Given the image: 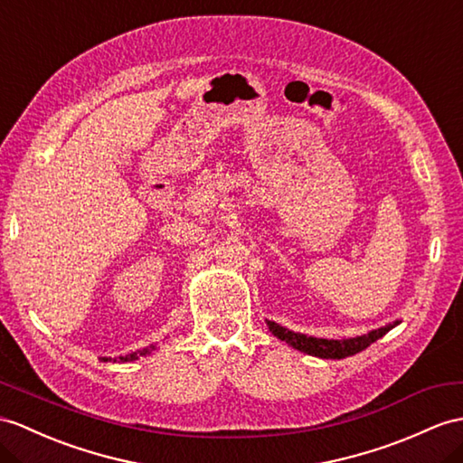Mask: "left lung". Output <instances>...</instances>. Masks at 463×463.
I'll use <instances>...</instances> for the list:
<instances>
[{
  "mask_svg": "<svg viewBox=\"0 0 463 463\" xmlns=\"http://www.w3.org/2000/svg\"><path fill=\"white\" fill-rule=\"evenodd\" d=\"M399 324H401L399 320H394L391 324L381 326V328L371 330L362 335L345 337V340H326V337H314V335H307L300 332H292L288 328H283V326L273 322V320H267L269 330L273 332V335H277L280 342H287L290 347L298 349V352H304L308 355H317L322 359H344V357L364 352L365 347L377 342L379 337L385 335L389 330H392L394 326H399Z\"/></svg>",
  "mask_w": 463,
  "mask_h": 463,
  "instance_id": "1",
  "label": "left lung"
}]
</instances>
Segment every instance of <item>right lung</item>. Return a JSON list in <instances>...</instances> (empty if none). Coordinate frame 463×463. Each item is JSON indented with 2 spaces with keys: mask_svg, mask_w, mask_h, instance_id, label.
<instances>
[{
  "mask_svg": "<svg viewBox=\"0 0 463 463\" xmlns=\"http://www.w3.org/2000/svg\"><path fill=\"white\" fill-rule=\"evenodd\" d=\"M156 345L151 344L143 349H137V352H131L128 355H119V357H101V362H114V364H128V362H135V359H139L141 355H149L151 352H155Z\"/></svg>",
  "mask_w": 463,
  "mask_h": 463,
  "instance_id": "1",
  "label": "right lung"
}]
</instances>
